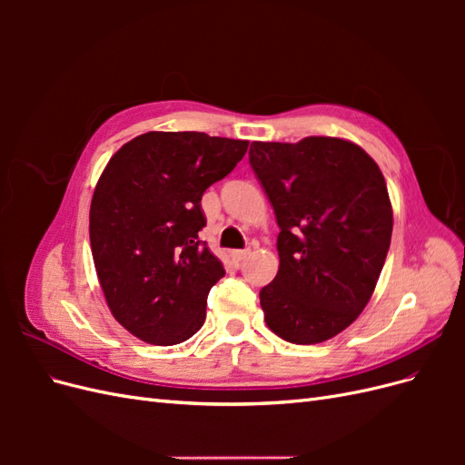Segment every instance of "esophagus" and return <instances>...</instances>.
<instances>
[{
  "mask_svg": "<svg viewBox=\"0 0 465 465\" xmlns=\"http://www.w3.org/2000/svg\"><path fill=\"white\" fill-rule=\"evenodd\" d=\"M250 254H252V250H250V248H244V250H234V252H232V260H236V262H242V260H246Z\"/></svg>",
  "mask_w": 465,
  "mask_h": 465,
  "instance_id": "obj_1",
  "label": "esophagus"
}]
</instances>
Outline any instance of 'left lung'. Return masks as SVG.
Listing matches in <instances>:
<instances>
[{"label": "left lung", "instance_id": "obj_1", "mask_svg": "<svg viewBox=\"0 0 465 465\" xmlns=\"http://www.w3.org/2000/svg\"><path fill=\"white\" fill-rule=\"evenodd\" d=\"M250 164L279 224V272L260 291L281 340H331L369 304L391 241V203L378 164L340 137L254 142Z\"/></svg>", "mask_w": 465, "mask_h": 465}]
</instances>
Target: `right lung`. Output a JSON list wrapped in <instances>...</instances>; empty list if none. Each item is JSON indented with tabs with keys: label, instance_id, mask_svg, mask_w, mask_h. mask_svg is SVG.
Instances as JSON below:
<instances>
[{
	"label": "right lung",
	"instance_id": "1",
	"mask_svg": "<svg viewBox=\"0 0 465 465\" xmlns=\"http://www.w3.org/2000/svg\"><path fill=\"white\" fill-rule=\"evenodd\" d=\"M246 149L202 132H149L98 178L89 213L98 283L112 316L142 341L176 345L203 326L224 267L200 241L202 195Z\"/></svg>",
	"mask_w": 465,
	"mask_h": 465
}]
</instances>
